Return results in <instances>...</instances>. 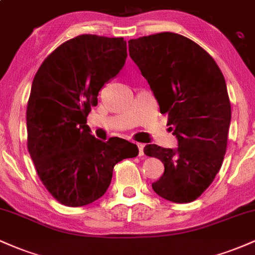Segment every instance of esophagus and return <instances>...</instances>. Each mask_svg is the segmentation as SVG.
Wrapping results in <instances>:
<instances>
[{
    "label": "esophagus",
    "mask_w": 255,
    "mask_h": 255,
    "mask_svg": "<svg viewBox=\"0 0 255 255\" xmlns=\"http://www.w3.org/2000/svg\"><path fill=\"white\" fill-rule=\"evenodd\" d=\"M136 146H137V148H139V156H142V154H144V144H141V142H137Z\"/></svg>",
    "instance_id": "34e87169"
}]
</instances>
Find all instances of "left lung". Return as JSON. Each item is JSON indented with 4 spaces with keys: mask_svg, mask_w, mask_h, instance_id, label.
<instances>
[{
    "mask_svg": "<svg viewBox=\"0 0 255 255\" xmlns=\"http://www.w3.org/2000/svg\"><path fill=\"white\" fill-rule=\"evenodd\" d=\"M128 50L177 137L176 148L145 146L146 156L164 164L152 188L172 203H191L215 180L227 150L231 108L223 74L201 46L174 32L130 39Z\"/></svg>",
    "mask_w": 255,
    "mask_h": 255,
    "instance_id": "8db88e82",
    "label": "left lung"
}]
</instances>
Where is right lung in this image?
Instances as JSON below:
<instances>
[{"label":"right lung","instance_id":"right-lung-1","mask_svg":"<svg viewBox=\"0 0 255 255\" xmlns=\"http://www.w3.org/2000/svg\"><path fill=\"white\" fill-rule=\"evenodd\" d=\"M126 58L124 38L81 34L61 44L34 75L26 111L27 148L40 181L66 206L103 197L115 164L139 153L125 139H96L86 125L98 92Z\"/></svg>","mask_w":255,"mask_h":255}]
</instances>
